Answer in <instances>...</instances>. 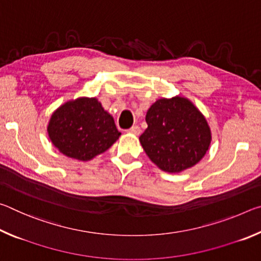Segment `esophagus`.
<instances>
[{
	"mask_svg": "<svg viewBox=\"0 0 261 261\" xmlns=\"http://www.w3.org/2000/svg\"><path fill=\"white\" fill-rule=\"evenodd\" d=\"M127 132H129V134H132V135H139L140 134V127L138 125H134L131 127V129L127 130Z\"/></svg>",
	"mask_w": 261,
	"mask_h": 261,
	"instance_id": "34e87169",
	"label": "esophagus"
}]
</instances>
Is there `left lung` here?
Listing matches in <instances>:
<instances>
[{
	"label": "left lung",
	"mask_w": 261,
	"mask_h": 261,
	"mask_svg": "<svg viewBox=\"0 0 261 261\" xmlns=\"http://www.w3.org/2000/svg\"><path fill=\"white\" fill-rule=\"evenodd\" d=\"M147 129L139 137L152 162L168 173H179L199 162L211 144V130L191 101L174 96L154 102L146 114Z\"/></svg>",
	"instance_id": "obj_1"
}]
</instances>
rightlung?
<instances>
[{
  "instance_id": "1",
  "label": "right lung",
  "mask_w": 261,
  "mask_h": 261,
  "mask_svg": "<svg viewBox=\"0 0 261 261\" xmlns=\"http://www.w3.org/2000/svg\"><path fill=\"white\" fill-rule=\"evenodd\" d=\"M48 135L61 153L88 161L112 146L121 132L95 98L68 101L53 113Z\"/></svg>"
}]
</instances>
